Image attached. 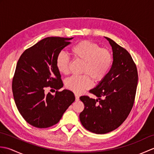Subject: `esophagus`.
<instances>
[{
	"instance_id": "esophagus-1",
	"label": "esophagus",
	"mask_w": 154,
	"mask_h": 154,
	"mask_svg": "<svg viewBox=\"0 0 154 154\" xmlns=\"http://www.w3.org/2000/svg\"><path fill=\"white\" fill-rule=\"evenodd\" d=\"M75 100H76V101L79 100V97L77 95V94H75Z\"/></svg>"
}]
</instances>
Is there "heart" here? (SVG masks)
<instances>
[{
  "label": "heart",
  "mask_w": 154,
  "mask_h": 154,
  "mask_svg": "<svg viewBox=\"0 0 154 154\" xmlns=\"http://www.w3.org/2000/svg\"><path fill=\"white\" fill-rule=\"evenodd\" d=\"M71 53L75 60L83 62L81 72L85 73L73 75L65 81V87L76 94L89 89L92 79L95 83L103 81L112 63V55L109 49L100 48L99 44L90 40L81 41L73 45ZM55 63L61 73H69L71 60L66 54L59 53Z\"/></svg>",
  "instance_id": "b5f03b06"
}]
</instances>
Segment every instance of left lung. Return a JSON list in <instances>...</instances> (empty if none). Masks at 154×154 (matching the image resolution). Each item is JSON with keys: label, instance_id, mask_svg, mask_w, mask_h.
I'll return each mask as SVG.
<instances>
[{"label": "left lung", "instance_id": "obj_1", "mask_svg": "<svg viewBox=\"0 0 154 154\" xmlns=\"http://www.w3.org/2000/svg\"><path fill=\"white\" fill-rule=\"evenodd\" d=\"M112 48V67L104 79L89 93L99 99L81 96L84 110L79 119L85 128L103 134L119 128L134 103L138 75L136 63L126 49L106 38Z\"/></svg>", "mask_w": 154, "mask_h": 154}]
</instances>
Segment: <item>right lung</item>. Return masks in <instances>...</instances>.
<instances>
[{"label":"right lung","instance_id":"right-lung-1","mask_svg":"<svg viewBox=\"0 0 154 154\" xmlns=\"http://www.w3.org/2000/svg\"><path fill=\"white\" fill-rule=\"evenodd\" d=\"M73 38L48 37L23 52L16 65L12 79L16 105L30 125L45 128L56 124L73 103V93L63 87L56 66V57L71 44ZM57 90L55 95L45 92L47 88Z\"/></svg>","mask_w":154,"mask_h":154}]
</instances>
